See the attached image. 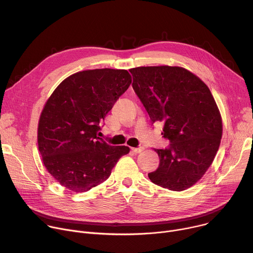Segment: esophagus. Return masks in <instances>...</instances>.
<instances>
[{"label":"esophagus","instance_id":"1","mask_svg":"<svg viewBox=\"0 0 253 253\" xmlns=\"http://www.w3.org/2000/svg\"><path fill=\"white\" fill-rule=\"evenodd\" d=\"M144 148L143 147H132L131 150L134 152V153H140Z\"/></svg>","mask_w":253,"mask_h":253}]
</instances>
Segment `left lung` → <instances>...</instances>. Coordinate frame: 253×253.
Segmentation results:
<instances>
[{"mask_svg":"<svg viewBox=\"0 0 253 253\" xmlns=\"http://www.w3.org/2000/svg\"><path fill=\"white\" fill-rule=\"evenodd\" d=\"M132 87L150 120L164 123L170 144L155 149L159 167L148 177L170 191H185L212 165L222 137L216 102L198 77L178 66H139L129 71Z\"/></svg>","mask_w":253,"mask_h":253,"instance_id":"8db88e82","label":"left lung"}]
</instances>
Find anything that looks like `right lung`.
<instances>
[{"mask_svg": "<svg viewBox=\"0 0 253 253\" xmlns=\"http://www.w3.org/2000/svg\"><path fill=\"white\" fill-rule=\"evenodd\" d=\"M125 70H90L65 79L44 106L38 148L48 172L66 189L86 192L111 174L130 149L98 137L100 123L129 87Z\"/></svg>", "mask_w": 253, "mask_h": 253, "instance_id": "right-lung-1", "label": "right lung"}]
</instances>
